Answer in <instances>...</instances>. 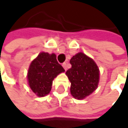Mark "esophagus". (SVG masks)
<instances>
[{
  "instance_id": "obj_1",
  "label": "esophagus",
  "mask_w": 128,
  "mask_h": 128,
  "mask_svg": "<svg viewBox=\"0 0 128 128\" xmlns=\"http://www.w3.org/2000/svg\"><path fill=\"white\" fill-rule=\"evenodd\" d=\"M62 66H63V68H64V70H67V69H68V68H67V63H65V62H64V63H63Z\"/></svg>"
}]
</instances>
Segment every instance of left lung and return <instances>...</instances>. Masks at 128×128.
Masks as SVG:
<instances>
[{
	"mask_svg": "<svg viewBox=\"0 0 128 128\" xmlns=\"http://www.w3.org/2000/svg\"><path fill=\"white\" fill-rule=\"evenodd\" d=\"M70 63L72 67L66 74L71 82V94L76 99H84L97 88L99 69L95 62L82 52L73 56Z\"/></svg>",
	"mask_w": 128,
	"mask_h": 128,
	"instance_id": "1",
	"label": "left lung"
}]
</instances>
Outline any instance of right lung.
I'll return each instance as SVG.
<instances>
[{
  "instance_id": "add662e5",
  "label": "right lung",
  "mask_w": 128,
  "mask_h": 128,
  "mask_svg": "<svg viewBox=\"0 0 128 128\" xmlns=\"http://www.w3.org/2000/svg\"><path fill=\"white\" fill-rule=\"evenodd\" d=\"M64 69L58 62L54 54L41 52L30 65L28 80L31 90L39 97L48 94L53 80Z\"/></svg>"
}]
</instances>
